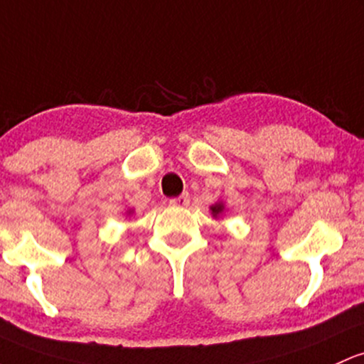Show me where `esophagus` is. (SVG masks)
Segmentation results:
<instances>
[{
	"instance_id": "esophagus-1",
	"label": "esophagus",
	"mask_w": 364,
	"mask_h": 364,
	"mask_svg": "<svg viewBox=\"0 0 364 364\" xmlns=\"http://www.w3.org/2000/svg\"><path fill=\"white\" fill-rule=\"evenodd\" d=\"M169 203H171V205H173V207H186V205H188V203H190L188 193H183V195H179V197L171 198Z\"/></svg>"
}]
</instances>
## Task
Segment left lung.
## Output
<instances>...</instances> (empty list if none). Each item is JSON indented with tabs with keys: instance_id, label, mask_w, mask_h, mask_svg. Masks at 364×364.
<instances>
[{
	"instance_id": "obj_1",
	"label": "left lung",
	"mask_w": 364,
	"mask_h": 364,
	"mask_svg": "<svg viewBox=\"0 0 364 364\" xmlns=\"http://www.w3.org/2000/svg\"><path fill=\"white\" fill-rule=\"evenodd\" d=\"M209 209H210V214H213V218L219 219V218H223V214H225L226 205H225V202H223V200H218V202H214L213 205L209 207Z\"/></svg>"
}]
</instances>
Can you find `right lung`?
Segmentation results:
<instances>
[{"label": "right lung", "mask_w": 364, "mask_h": 364, "mask_svg": "<svg viewBox=\"0 0 364 364\" xmlns=\"http://www.w3.org/2000/svg\"><path fill=\"white\" fill-rule=\"evenodd\" d=\"M134 214V209H127L126 210V215H133Z\"/></svg>", "instance_id": "right-lung-1"}]
</instances>
